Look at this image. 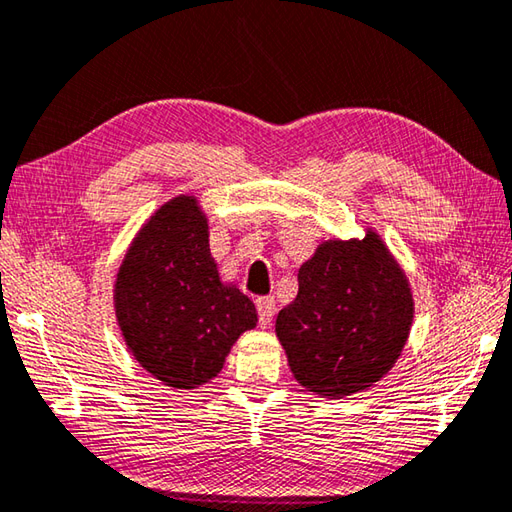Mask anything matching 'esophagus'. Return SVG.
Wrapping results in <instances>:
<instances>
[{
	"mask_svg": "<svg viewBox=\"0 0 512 512\" xmlns=\"http://www.w3.org/2000/svg\"><path fill=\"white\" fill-rule=\"evenodd\" d=\"M257 313H259V326L270 328L273 326V317H275V299L273 297H259L257 302Z\"/></svg>",
	"mask_w": 512,
	"mask_h": 512,
	"instance_id": "1",
	"label": "esophagus"
}]
</instances>
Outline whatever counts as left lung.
I'll use <instances>...</instances> for the list:
<instances>
[{"instance_id":"left-lung-1","label":"left lung","mask_w":512,"mask_h":512,"mask_svg":"<svg viewBox=\"0 0 512 512\" xmlns=\"http://www.w3.org/2000/svg\"><path fill=\"white\" fill-rule=\"evenodd\" d=\"M297 297L275 333L299 386L342 399L375 386L402 355L415 302L384 239H328L299 266Z\"/></svg>"}]
</instances>
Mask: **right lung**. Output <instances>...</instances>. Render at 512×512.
Masks as SVG:
<instances>
[{
  "instance_id": "obj_1",
  "label": "right lung",
  "mask_w": 512,
  "mask_h": 512,
  "mask_svg": "<svg viewBox=\"0 0 512 512\" xmlns=\"http://www.w3.org/2000/svg\"><path fill=\"white\" fill-rule=\"evenodd\" d=\"M113 304L130 355L173 390L215 379L239 335L257 326L255 304L219 277L195 195L168 199L137 230Z\"/></svg>"
}]
</instances>
